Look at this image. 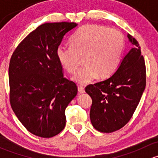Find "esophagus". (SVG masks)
Masks as SVG:
<instances>
[{"label": "esophagus", "mask_w": 158, "mask_h": 158, "mask_svg": "<svg viewBox=\"0 0 158 158\" xmlns=\"http://www.w3.org/2000/svg\"><path fill=\"white\" fill-rule=\"evenodd\" d=\"M78 91H79V92L80 94H82L85 92V89H84L83 86H81V85H79L78 86Z\"/></svg>", "instance_id": "1"}]
</instances>
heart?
<instances>
[{
	"label": "heart",
	"instance_id": "1",
	"mask_svg": "<svg viewBox=\"0 0 158 158\" xmlns=\"http://www.w3.org/2000/svg\"><path fill=\"white\" fill-rule=\"evenodd\" d=\"M70 46H59L57 60L68 73L76 72L83 60L84 66L73 76L81 85L90 83L98 76L109 77L117 69L124 49V37L118 30L98 25L81 27L70 38Z\"/></svg>",
	"mask_w": 158,
	"mask_h": 158
}]
</instances>
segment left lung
Returning <instances> with one entry per match:
<instances>
[{
    "mask_svg": "<svg viewBox=\"0 0 158 158\" xmlns=\"http://www.w3.org/2000/svg\"><path fill=\"white\" fill-rule=\"evenodd\" d=\"M134 48L124 56L109 79L89 85L92 104L90 120L98 131L111 133L125 126L133 115L146 85V68L138 41L128 34Z\"/></svg>",
    "mask_w": 158,
    "mask_h": 158,
    "instance_id": "1",
    "label": "left lung"
}]
</instances>
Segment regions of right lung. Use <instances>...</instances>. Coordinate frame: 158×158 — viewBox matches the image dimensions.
Segmentation results:
<instances>
[{
	"instance_id": "right-lung-1",
	"label": "right lung",
	"mask_w": 158,
	"mask_h": 158,
	"mask_svg": "<svg viewBox=\"0 0 158 158\" xmlns=\"http://www.w3.org/2000/svg\"><path fill=\"white\" fill-rule=\"evenodd\" d=\"M76 23H46L17 46L9 65L13 111L30 133L52 138L65 128V110L77 86L64 78L56 50Z\"/></svg>"
}]
</instances>
